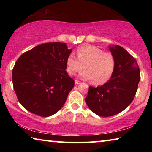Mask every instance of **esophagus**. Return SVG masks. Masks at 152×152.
Here are the masks:
<instances>
[{
    "label": "esophagus",
    "instance_id": "34e87169",
    "mask_svg": "<svg viewBox=\"0 0 152 152\" xmlns=\"http://www.w3.org/2000/svg\"><path fill=\"white\" fill-rule=\"evenodd\" d=\"M74 83H75L76 84H79L81 83V82L79 81V80H74Z\"/></svg>",
    "mask_w": 152,
    "mask_h": 152
}]
</instances>
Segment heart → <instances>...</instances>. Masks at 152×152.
I'll return each mask as SVG.
<instances>
[{"label": "heart", "mask_w": 152, "mask_h": 152, "mask_svg": "<svg viewBox=\"0 0 152 152\" xmlns=\"http://www.w3.org/2000/svg\"><path fill=\"white\" fill-rule=\"evenodd\" d=\"M77 58L73 54L66 60V70L74 75L83 69L80 74L84 80H92L96 85H101L109 80L114 72L115 58L112 53L92 45L82 46L76 51Z\"/></svg>", "instance_id": "heart-1"}]
</instances>
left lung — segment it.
Wrapping results in <instances>:
<instances>
[{"label": "left lung", "instance_id": "8db88e82", "mask_svg": "<svg viewBox=\"0 0 152 152\" xmlns=\"http://www.w3.org/2000/svg\"><path fill=\"white\" fill-rule=\"evenodd\" d=\"M115 58V68L109 81L100 87L89 86L86 102L92 112L110 117L125 110L133 101L140 80V70L135 59L124 48L110 47Z\"/></svg>", "mask_w": 152, "mask_h": 152}]
</instances>
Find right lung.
Here are the masks:
<instances>
[{"mask_svg":"<svg viewBox=\"0 0 152 152\" xmlns=\"http://www.w3.org/2000/svg\"><path fill=\"white\" fill-rule=\"evenodd\" d=\"M72 51L66 43H45L20 56L12 69L13 88L28 111L49 117L60 110L74 86L66 71Z\"/></svg>","mask_w":152,"mask_h":152,"instance_id":"obj_1","label":"right lung"}]
</instances>
